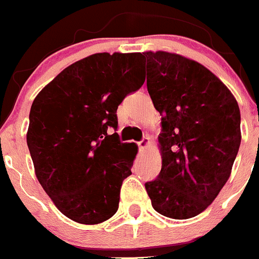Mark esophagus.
Segmentation results:
<instances>
[{
	"label": "esophagus",
	"mask_w": 259,
	"mask_h": 259,
	"mask_svg": "<svg viewBox=\"0 0 259 259\" xmlns=\"http://www.w3.org/2000/svg\"><path fill=\"white\" fill-rule=\"evenodd\" d=\"M149 144V138H143L142 142L138 143V147H139V150H144V148Z\"/></svg>",
	"instance_id": "34e87169"
}]
</instances>
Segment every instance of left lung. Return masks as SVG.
<instances>
[{
  "instance_id": "obj_1",
  "label": "left lung",
  "mask_w": 259,
  "mask_h": 259,
  "mask_svg": "<svg viewBox=\"0 0 259 259\" xmlns=\"http://www.w3.org/2000/svg\"><path fill=\"white\" fill-rule=\"evenodd\" d=\"M147 89L162 116V169L145 183L152 206L172 219H190L219 195L240 145L237 100L195 60L145 52Z\"/></svg>"
}]
</instances>
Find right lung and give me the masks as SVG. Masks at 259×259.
<instances>
[{
  "mask_svg": "<svg viewBox=\"0 0 259 259\" xmlns=\"http://www.w3.org/2000/svg\"><path fill=\"white\" fill-rule=\"evenodd\" d=\"M144 81L140 53H97L67 67L35 97L26 135L35 173L73 222L99 224L119 209L137 147L111 129L119 105Z\"/></svg>",
  "mask_w": 259,
  "mask_h": 259,
  "instance_id": "1",
  "label": "right lung"
}]
</instances>
